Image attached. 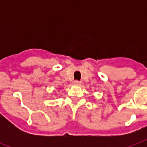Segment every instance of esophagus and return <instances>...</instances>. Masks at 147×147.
<instances>
[{
	"label": "esophagus",
	"instance_id": "esophagus-1",
	"mask_svg": "<svg viewBox=\"0 0 147 147\" xmlns=\"http://www.w3.org/2000/svg\"><path fill=\"white\" fill-rule=\"evenodd\" d=\"M81 84H82V82H79V81H75V82H74V85H77V86H79V85H81Z\"/></svg>",
	"mask_w": 147,
	"mask_h": 147
}]
</instances>
